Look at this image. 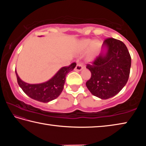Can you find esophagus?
<instances>
[{
	"label": "esophagus",
	"instance_id": "esophagus-1",
	"mask_svg": "<svg viewBox=\"0 0 146 146\" xmlns=\"http://www.w3.org/2000/svg\"><path fill=\"white\" fill-rule=\"evenodd\" d=\"M75 71H80L82 70V66L81 64L79 63V62H77L76 63V67L75 68Z\"/></svg>",
	"mask_w": 146,
	"mask_h": 146
}]
</instances>
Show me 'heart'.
<instances>
[{"label":"heart","mask_w":146,"mask_h":146,"mask_svg":"<svg viewBox=\"0 0 146 146\" xmlns=\"http://www.w3.org/2000/svg\"><path fill=\"white\" fill-rule=\"evenodd\" d=\"M100 42L98 40L91 41V39H83L78 43V49L79 51H85L90 46V53L92 54L97 51L100 47ZM93 58H89V61L91 62Z\"/></svg>","instance_id":"1"}]
</instances>
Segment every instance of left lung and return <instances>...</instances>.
<instances>
[{
    "mask_svg": "<svg viewBox=\"0 0 146 146\" xmlns=\"http://www.w3.org/2000/svg\"><path fill=\"white\" fill-rule=\"evenodd\" d=\"M101 53L92 64H87L91 76L86 85L93 95L101 99L114 97L122 90L129 78L131 58L122 41L108 38Z\"/></svg>",
    "mask_w": 146,
    "mask_h": 146,
    "instance_id": "left-lung-1",
    "label": "left lung"
}]
</instances>
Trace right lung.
<instances>
[{
    "mask_svg": "<svg viewBox=\"0 0 146 146\" xmlns=\"http://www.w3.org/2000/svg\"><path fill=\"white\" fill-rule=\"evenodd\" d=\"M76 65V63L74 62L69 66H64L47 82L35 84H31L22 80L15 70L17 82L24 92L30 98L39 102H49L60 95L63 90L66 75L73 70Z\"/></svg>",
    "mask_w": 146,
    "mask_h": 146,
    "instance_id": "1",
    "label": "right lung"
}]
</instances>
